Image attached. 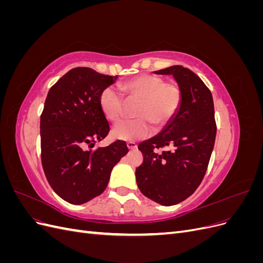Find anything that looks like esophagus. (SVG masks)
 Masks as SVG:
<instances>
[{
	"instance_id": "obj_1",
	"label": "esophagus",
	"mask_w": 263,
	"mask_h": 263,
	"mask_svg": "<svg viewBox=\"0 0 263 263\" xmlns=\"http://www.w3.org/2000/svg\"><path fill=\"white\" fill-rule=\"evenodd\" d=\"M127 147H128L129 150H134V149L137 148V145L133 141H128V142H127Z\"/></svg>"
}]
</instances>
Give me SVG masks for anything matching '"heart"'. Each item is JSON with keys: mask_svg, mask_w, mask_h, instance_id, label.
Instances as JSON below:
<instances>
[{"mask_svg": "<svg viewBox=\"0 0 263 263\" xmlns=\"http://www.w3.org/2000/svg\"><path fill=\"white\" fill-rule=\"evenodd\" d=\"M127 100H138L134 121L121 122L114 126L113 137L135 141L148 137L151 125L162 128L174 117L182 103V91L176 82H164L163 78L140 74L119 85ZM100 106L108 121L116 123L122 117L124 100L113 87H105L100 94Z\"/></svg>", "mask_w": 263, "mask_h": 263, "instance_id": "obj_1", "label": "heart"}]
</instances>
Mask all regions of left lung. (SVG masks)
<instances>
[{
    "mask_svg": "<svg viewBox=\"0 0 263 263\" xmlns=\"http://www.w3.org/2000/svg\"><path fill=\"white\" fill-rule=\"evenodd\" d=\"M155 73L173 76L181 87L182 103L160 134L138 145L144 161L136 169V181L145 196L170 206L184 201L201 184L215 144L216 123L212 93L193 71L172 66ZM165 146L170 149L157 151Z\"/></svg>",
    "mask_w": 263,
    "mask_h": 263,
    "instance_id": "obj_1",
    "label": "left lung"
}]
</instances>
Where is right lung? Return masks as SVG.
<instances>
[{
  "mask_svg": "<svg viewBox=\"0 0 263 263\" xmlns=\"http://www.w3.org/2000/svg\"><path fill=\"white\" fill-rule=\"evenodd\" d=\"M116 79L91 68H74L46 98L41 116L43 169L52 190L70 204H84L104 192L114 165L128 153L122 140L86 149L109 132L100 94Z\"/></svg>",
  "mask_w": 263,
  "mask_h": 263,
  "instance_id": "add662e5",
  "label": "right lung"
}]
</instances>
